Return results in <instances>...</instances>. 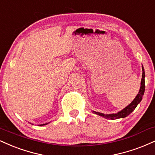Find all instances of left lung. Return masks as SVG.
<instances>
[{
  "instance_id": "obj_1",
  "label": "left lung",
  "mask_w": 155,
  "mask_h": 155,
  "mask_svg": "<svg viewBox=\"0 0 155 155\" xmlns=\"http://www.w3.org/2000/svg\"><path fill=\"white\" fill-rule=\"evenodd\" d=\"M145 72L144 69H143V67L142 66V78H141V87L140 89H139V92L138 93V94L136 97L135 99L131 102L130 105H128L127 107H126L124 109H123L122 110L119 111L117 113H113V114H104V113H99V112L93 111V113L94 114H97L100 116L104 117L105 118L107 119H111V120H115V119L118 118H126V116H128V115L131 114L133 112L135 108L137 107V106L139 105V102L142 100V97L143 95V93H144L145 90Z\"/></svg>"
}]
</instances>
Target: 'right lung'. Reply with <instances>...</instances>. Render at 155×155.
Listing matches in <instances>:
<instances>
[{
    "instance_id": "right-lung-1",
    "label": "right lung",
    "mask_w": 155,
    "mask_h": 155,
    "mask_svg": "<svg viewBox=\"0 0 155 155\" xmlns=\"http://www.w3.org/2000/svg\"><path fill=\"white\" fill-rule=\"evenodd\" d=\"M48 124H41V125H40V126H44V125H47Z\"/></svg>"
}]
</instances>
